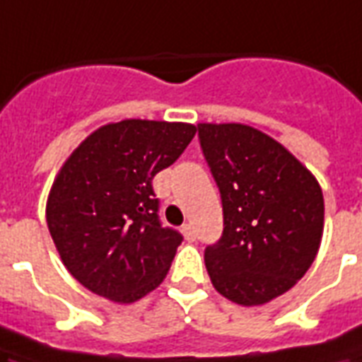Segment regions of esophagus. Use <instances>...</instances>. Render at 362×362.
I'll use <instances>...</instances> for the list:
<instances>
[{
	"label": "esophagus",
	"mask_w": 362,
	"mask_h": 362,
	"mask_svg": "<svg viewBox=\"0 0 362 362\" xmlns=\"http://www.w3.org/2000/svg\"><path fill=\"white\" fill-rule=\"evenodd\" d=\"M182 233H184V237H186L187 241H195V237H197V233H195V228H193L192 224L182 226Z\"/></svg>",
	"instance_id": "obj_1"
}]
</instances>
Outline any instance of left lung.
Wrapping results in <instances>:
<instances>
[{"label": "left lung", "mask_w": 362, "mask_h": 362, "mask_svg": "<svg viewBox=\"0 0 362 362\" xmlns=\"http://www.w3.org/2000/svg\"><path fill=\"white\" fill-rule=\"evenodd\" d=\"M220 189L224 231L205 248L212 286L239 305H262L302 279L321 247L325 199L310 170L266 132L199 123Z\"/></svg>", "instance_id": "left-lung-1"}]
</instances>
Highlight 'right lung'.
<instances>
[{"label":"right lung","mask_w":362,"mask_h":362,"mask_svg":"<svg viewBox=\"0 0 362 362\" xmlns=\"http://www.w3.org/2000/svg\"><path fill=\"white\" fill-rule=\"evenodd\" d=\"M192 123L123 119L96 129L52 182L47 226L85 288L132 303L161 285L182 235L163 228L151 180L195 136Z\"/></svg>","instance_id":"add662e5"}]
</instances>
